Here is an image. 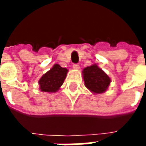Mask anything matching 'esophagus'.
<instances>
[{
    "label": "esophagus",
    "instance_id": "34e87169",
    "mask_svg": "<svg viewBox=\"0 0 146 146\" xmlns=\"http://www.w3.org/2000/svg\"><path fill=\"white\" fill-rule=\"evenodd\" d=\"M73 69H75V70H79L80 65L79 64H73Z\"/></svg>",
    "mask_w": 146,
    "mask_h": 146
}]
</instances>
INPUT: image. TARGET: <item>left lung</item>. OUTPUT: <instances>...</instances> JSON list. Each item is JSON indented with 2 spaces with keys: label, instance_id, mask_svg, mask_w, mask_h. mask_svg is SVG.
Returning <instances> with one entry per match:
<instances>
[{
  "label": "left lung",
  "instance_id": "8db88e82",
  "mask_svg": "<svg viewBox=\"0 0 146 146\" xmlns=\"http://www.w3.org/2000/svg\"><path fill=\"white\" fill-rule=\"evenodd\" d=\"M85 86L92 92L100 94L106 91L110 84V78L97 65L86 67L83 70Z\"/></svg>",
  "mask_w": 146,
  "mask_h": 146
}]
</instances>
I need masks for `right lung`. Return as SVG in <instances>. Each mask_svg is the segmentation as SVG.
Masks as SVG:
<instances>
[{"mask_svg":"<svg viewBox=\"0 0 146 146\" xmlns=\"http://www.w3.org/2000/svg\"><path fill=\"white\" fill-rule=\"evenodd\" d=\"M68 70L55 64L39 80L40 89L44 92H55L62 85Z\"/></svg>","mask_w":146,"mask_h":146,"instance_id":"add662e5","label":"right lung"}]
</instances>
